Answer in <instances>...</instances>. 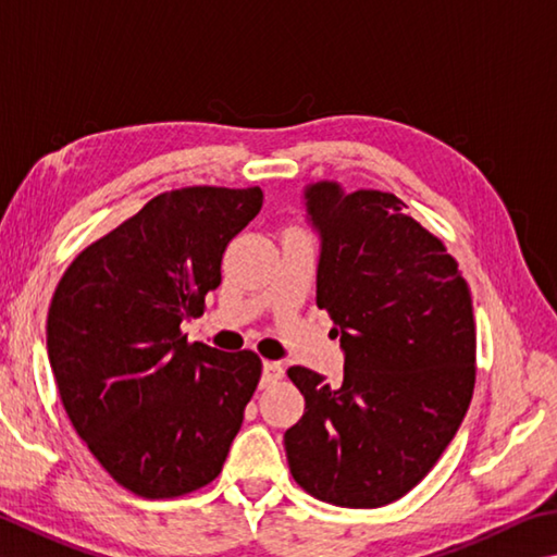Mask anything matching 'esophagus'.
Returning <instances> with one entry per match:
<instances>
[{
	"label": "esophagus",
	"instance_id": "1",
	"mask_svg": "<svg viewBox=\"0 0 557 557\" xmlns=\"http://www.w3.org/2000/svg\"><path fill=\"white\" fill-rule=\"evenodd\" d=\"M285 375V368H282V362L275 360H265L262 362V382L265 384H275Z\"/></svg>",
	"mask_w": 557,
	"mask_h": 557
}]
</instances>
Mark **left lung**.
Returning a JSON list of instances; mask_svg holds the SVG:
<instances>
[{
    "instance_id": "1",
    "label": "left lung",
    "mask_w": 557,
    "mask_h": 557,
    "mask_svg": "<svg viewBox=\"0 0 557 557\" xmlns=\"http://www.w3.org/2000/svg\"><path fill=\"white\" fill-rule=\"evenodd\" d=\"M321 231L317 307L346 350L341 387L295 366L305 413L285 433L289 472L321 502L377 509L426 478L474 389L470 287L438 236L389 191L307 189Z\"/></svg>"
}]
</instances>
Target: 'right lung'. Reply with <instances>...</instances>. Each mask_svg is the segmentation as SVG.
Returning a JSON list of instances; mask_svg holds the SVG:
<instances>
[{
  "label": "right lung",
  "instance_id": "1",
  "mask_svg": "<svg viewBox=\"0 0 557 557\" xmlns=\"http://www.w3.org/2000/svg\"><path fill=\"white\" fill-rule=\"evenodd\" d=\"M260 187L163 191L89 244L48 309V358L77 436L121 487L175 499L219 478L262 360L182 336L221 285Z\"/></svg>",
  "mask_w": 557,
  "mask_h": 557
}]
</instances>
